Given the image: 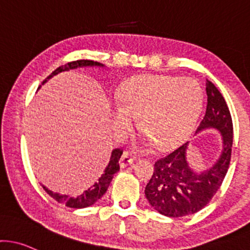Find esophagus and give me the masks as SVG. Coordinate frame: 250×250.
I'll list each match as a JSON object with an SVG mask.
<instances>
[{"mask_svg":"<svg viewBox=\"0 0 250 250\" xmlns=\"http://www.w3.org/2000/svg\"><path fill=\"white\" fill-rule=\"evenodd\" d=\"M133 161H134V159L131 158V155L129 154V153L125 152L122 155H121V158L119 160L120 167L121 168H125V167L131 165V164H133Z\"/></svg>","mask_w":250,"mask_h":250,"instance_id":"obj_1","label":"esophagus"}]
</instances>
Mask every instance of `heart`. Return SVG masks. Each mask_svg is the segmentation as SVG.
Masks as SVG:
<instances>
[{
	"mask_svg": "<svg viewBox=\"0 0 250 250\" xmlns=\"http://www.w3.org/2000/svg\"><path fill=\"white\" fill-rule=\"evenodd\" d=\"M110 111L112 130L123 138L139 119V128L156 149L185 141L194 129L203 105V90L188 77L146 75L130 79L116 95Z\"/></svg>",
	"mask_w": 250,
	"mask_h": 250,
	"instance_id": "b5f03b06",
	"label": "heart"
}]
</instances>
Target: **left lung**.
I'll list each match as a JSON object with an SVG mask.
<instances>
[{
	"instance_id": "left-lung-1",
	"label": "left lung",
	"mask_w": 250,
	"mask_h": 250,
	"mask_svg": "<svg viewBox=\"0 0 250 250\" xmlns=\"http://www.w3.org/2000/svg\"><path fill=\"white\" fill-rule=\"evenodd\" d=\"M208 104L196 134L207 129L218 131L222 150L209 168L198 169L188 160V142L154 165V173L145 188L153 209L167 217H183L202 210L222 185L230 164L232 121L223 96L207 81Z\"/></svg>"
}]
</instances>
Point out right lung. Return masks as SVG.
<instances>
[{"label":"right lung","mask_w":250,"mask_h":250,"mask_svg":"<svg viewBox=\"0 0 250 250\" xmlns=\"http://www.w3.org/2000/svg\"><path fill=\"white\" fill-rule=\"evenodd\" d=\"M83 67H97V68H105V65L101 64L98 62H94V60H77V62H67L66 65H62L59 66L57 70H54L53 72L49 75L45 81L42 82V85L51 79L52 77L57 76L58 73L65 72V71L70 70H77V68H83ZM122 155V150L116 148V149H112L110 159H109L108 165L104 168L103 174L98 178L97 182L92 184L90 188H87L83 193H81L79 196H68V194H62L58 192H53L48 190L45 185H42L43 190H45L49 196L53 199H56L57 202L60 204H65L68 208H73V209H82V208H87L90 205L95 204L98 199H101L103 197V194L105 193L108 190L109 185H110L114 174L116 173L120 169L119 160Z\"/></svg>","instance_id":"obj_1"}]
</instances>
